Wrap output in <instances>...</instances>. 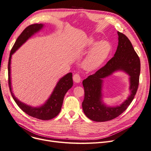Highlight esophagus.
<instances>
[{
    "label": "esophagus",
    "mask_w": 151,
    "mask_h": 151,
    "mask_svg": "<svg viewBox=\"0 0 151 151\" xmlns=\"http://www.w3.org/2000/svg\"><path fill=\"white\" fill-rule=\"evenodd\" d=\"M73 79H74V81L76 83H79L81 82V80L79 74H76L74 75Z\"/></svg>",
    "instance_id": "34e87169"
}]
</instances>
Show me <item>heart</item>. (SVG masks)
Here are the masks:
<instances>
[{
  "label": "heart",
  "mask_w": 151,
  "mask_h": 151,
  "mask_svg": "<svg viewBox=\"0 0 151 151\" xmlns=\"http://www.w3.org/2000/svg\"><path fill=\"white\" fill-rule=\"evenodd\" d=\"M95 43L93 38H89L87 46L90 47ZM111 50L110 44L107 41H101L96 43L87 54L82 63V66L88 71H92L99 68L108 56Z\"/></svg>",
  "instance_id": "b5f03b06"
}]
</instances>
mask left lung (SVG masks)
<instances>
[{"mask_svg":"<svg viewBox=\"0 0 151 151\" xmlns=\"http://www.w3.org/2000/svg\"><path fill=\"white\" fill-rule=\"evenodd\" d=\"M118 35V45L114 56L104 67L82 82L85 92L82 104L83 110L94 122L110 121L119 116L131 104L138 88L141 70L139 58L128 37L119 32ZM118 70H124L130 75L131 95L120 106L107 107L101 100L102 79Z\"/></svg>","mask_w":151,"mask_h":151,"instance_id":"left-lung-1","label":"left lung"}]
</instances>
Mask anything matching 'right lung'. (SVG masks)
<instances>
[{
	"label": "right lung",
	"instance_id": "1",
	"mask_svg": "<svg viewBox=\"0 0 151 151\" xmlns=\"http://www.w3.org/2000/svg\"><path fill=\"white\" fill-rule=\"evenodd\" d=\"M43 24H33V25H29L23 30L17 39L10 53L8 63V82L11 95L16 102V104L20 108L21 110L28 114L29 116H31L35 118L41 120H49L55 118L59 113L61 110L64 95L66 92L68 91V90H69L73 85L72 74L71 72L66 74L59 80L56 87L54 89V91L50 96V99L47 100L45 104L38 108H33L32 106L27 105L18 100L12 92L10 81V61L12 55L29 37H31L34 33L38 32L39 30L43 28Z\"/></svg>",
	"mask_w": 151,
	"mask_h": 151
}]
</instances>
